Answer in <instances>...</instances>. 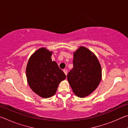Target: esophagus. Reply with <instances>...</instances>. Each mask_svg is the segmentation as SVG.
I'll return each instance as SVG.
<instances>
[{"mask_svg": "<svg viewBox=\"0 0 128 128\" xmlns=\"http://www.w3.org/2000/svg\"><path fill=\"white\" fill-rule=\"evenodd\" d=\"M63 72H64V73H65V74H66V75L67 74V70H66V69H64Z\"/></svg>", "mask_w": 128, "mask_h": 128, "instance_id": "34e87169", "label": "esophagus"}]
</instances>
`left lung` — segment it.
<instances>
[{"label":"left lung","instance_id":"8db88e82","mask_svg":"<svg viewBox=\"0 0 128 128\" xmlns=\"http://www.w3.org/2000/svg\"><path fill=\"white\" fill-rule=\"evenodd\" d=\"M73 64L67 79L77 96L85 97L96 89L101 81L100 63L94 54L80 47L74 53Z\"/></svg>","mask_w":128,"mask_h":128}]
</instances>
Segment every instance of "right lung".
Returning <instances> with one entry per match:
<instances>
[{
    "mask_svg": "<svg viewBox=\"0 0 128 128\" xmlns=\"http://www.w3.org/2000/svg\"><path fill=\"white\" fill-rule=\"evenodd\" d=\"M51 55L52 52L44 48L38 50L29 59L26 70L30 88L44 98L53 96L60 82L66 78L58 64L52 61Z\"/></svg>",
    "mask_w": 128,
    "mask_h": 128,
    "instance_id": "1",
    "label": "right lung"
}]
</instances>
